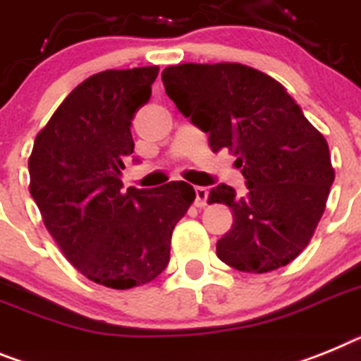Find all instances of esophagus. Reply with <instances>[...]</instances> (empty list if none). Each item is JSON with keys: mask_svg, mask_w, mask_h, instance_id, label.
I'll list each match as a JSON object with an SVG mask.
<instances>
[{"mask_svg": "<svg viewBox=\"0 0 361 361\" xmlns=\"http://www.w3.org/2000/svg\"><path fill=\"white\" fill-rule=\"evenodd\" d=\"M208 202V190L204 186L195 188V206L197 208H202Z\"/></svg>", "mask_w": 361, "mask_h": 361, "instance_id": "34e87169", "label": "esophagus"}]
</instances>
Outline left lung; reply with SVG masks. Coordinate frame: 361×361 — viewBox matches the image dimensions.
Returning <instances> with one entry per match:
<instances>
[{
  "instance_id": "obj_1",
  "label": "left lung",
  "mask_w": 361,
  "mask_h": 361,
  "mask_svg": "<svg viewBox=\"0 0 361 361\" xmlns=\"http://www.w3.org/2000/svg\"><path fill=\"white\" fill-rule=\"evenodd\" d=\"M166 94L208 133L212 151L228 149L246 193L226 184L208 202L233 212L217 257L241 272L281 269L307 248L334 183L329 144L279 82L241 63H183L162 71Z\"/></svg>"
}]
</instances>
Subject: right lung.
Returning <instances> with one entry per match:
<instances>
[{
    "instance_id": "obj_1",
    "label": "right lung",
    "mask_w": 361,
    "mask_h": 361,
    "mask_svg": "<svg viewBox=\"0 0 361 361\" xmlns=\"http://www.w3.org/2000/svg\"><path fill=\"white\" fill-rule=\"evenodd\" d=\"M157 75L159 67H135L89 76L36 135L29 157L30 195L49 233L78 272L116 290L164 272L175 224L195 199L183 180L122 190L131 120Z\"/></svg>"
}]
</instances>
